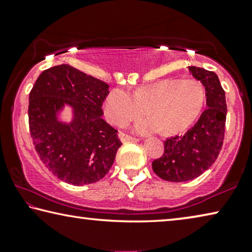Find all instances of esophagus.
<instances>
[{
    "instance_id": "34e87169",
    "label": "esophagus",
    "mask_w": 252,
    "mask_h": 252,
    "mask_svg": "<svg viewBox=\"0 0 252 252\" xmlns=\"http://www.w3.org/2000/svg\"><path fill=\"white\" fill-rule=\"evenodd\" d=\"M119 138H120V140H121L122 142H127V141H137V139H136V138L131 137V136H129V134H126V133H123V132H120V133H119Z\"/></svg>"
}]
</instances>
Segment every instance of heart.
<instances>
[{"mask_svg": "<svg viewBox=\"0 0 252 252\" xmlns=\"http://www.w3.org/2000/svg\"><path fill=\"white\" fill-rule=\"evenodd\" d=\"M206 103V89L197 79H164L137 88L132 96L115 88L104 102L106 119L116 126H125L145 113L149 120L137 123L141 133L160 129L163 134H176L196 121Z\"/></svg>", "mask_w": 252, "mask_h": 252, "instance_id": "1", "label": "heart"}]
</instances>
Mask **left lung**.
Instances as JSON below:
<instances>
[{
    "instance_id": "left-lung-1",
    "label": "left lung",
    "mask_w": 252,
    "mask_h": 252,
    "mask_svg": "<svg viewBox=\"0 0 252 252\" xmlns=\"http://www.w3.org/2000/svg\"><path fill=\"white\" fill-rule=\"evenodd\" d=\"M204 85L207 108L183 136L164 141V154L153 162V171L170 182H186L198 178L215 163L222 149L226 122L225 92L217 74L198 66L188 67Z\"/></svg>"
}]
</instances>
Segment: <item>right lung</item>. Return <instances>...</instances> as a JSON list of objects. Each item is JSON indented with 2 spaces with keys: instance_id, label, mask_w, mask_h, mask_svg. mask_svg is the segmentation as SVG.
<instances>
[{
  "instance_id": "add662e5",
  "label": "right lung",
  "mask_w": 252,
  "mask_h": 252,
  "mask_svg": "<svg viewBox=\"0 0 252 252\" xmlns=\"http://www.w3.org/2000/svg\"><path fill=\"white\" fill-rule=\"evenodd\" d=\"M108 86L76 67L61 64L43 71L29 94V129L39 158L63 182L95 183L114 163L122 142L118 130L102 119ZM66 103L70 124L57 120Z\"/></svg>"
}]
</instances>
